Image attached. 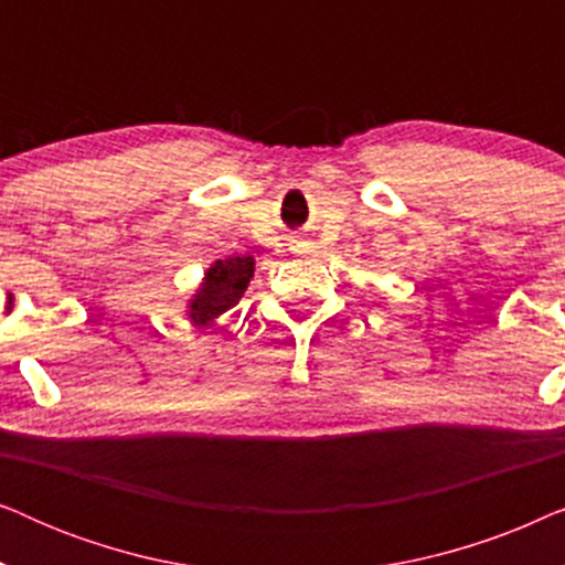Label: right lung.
<instances>
[{
	"instance_id": "1",
	"label": "right lung",
	"mask_w": 565,
	"mask_h": 565,
	"mask_svg": "<svg viewBox=\"0 0 565 565\" xmlns=\"http://www.w3.org/2000/svg\"><path fill=\"white\" fill-rule=\"evenodd\" d=\"M254 277V257H228L218 259L207 267V273L190 298L188 313L195 327H207L228 308H234L242 300L244 290L249 288Z\"/></svg>"
}]
</instances>
